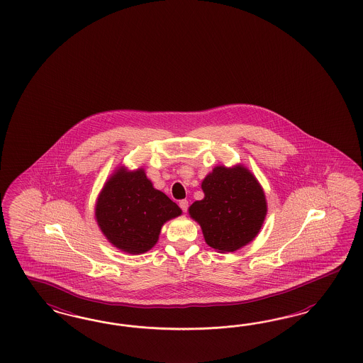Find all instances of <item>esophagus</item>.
<instances>
[{
	"instance_id": "34e87169",
	"label": "esophagus",
	"mask_w": 363,
	"mask_h": 363,
	"mask_svg": "<svg viewBox=\"0 0 363 363\" xmlns=\"http://www.w3.org/2000/svg\"><path fill=\"white\" fill-rule=\"evenodd\" d=\"M179 208L182 209V211H185V213H186L187 209H189V202H187L186 199L179 201Z\"/></svg>"
}]
</instances>
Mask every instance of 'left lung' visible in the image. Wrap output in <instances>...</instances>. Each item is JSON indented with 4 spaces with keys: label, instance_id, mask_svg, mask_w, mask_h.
<instances>
[{
    "label": "left lung",
    "instance_id": "left-lung-1",
    "mask_svg": "<svg viewBox=\"0 0 363 363\" xmlns=\"http://www.w3.org/2000/svg\"><path fill=\"white\" fill-rule=\"evenodd\" d=\"M205 197L189 214L197 220L210 247L230 253L253 241L264 223L267 205L264 189L242 165L216 166L202 181Z\"/></svg>",
    "mask_w": 363,
    "mask_h": 363
}]
</instances>
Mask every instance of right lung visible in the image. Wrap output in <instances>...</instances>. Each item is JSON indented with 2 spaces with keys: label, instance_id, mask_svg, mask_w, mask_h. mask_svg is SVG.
I'll use <instances>...</instances> for the list:
<instances>
[{
  "label": "right lung",
  "instance_id": "1",
  "mask_svg": "<svg viewBox=\"0 0 363 363\" xmlns=\"http://www.w3.org/2000/svg\"><path fill=\"white\" fill-rule=\"evenodd\" d=\"M176 202L154 189L143 169L121 166L110 177L96 203V220L108 241L129 254H143L158 241L166 220L181 216Z\"/></svg>",
  "mask_w": 363,
  "mask_h": 363
}]
</instances>
